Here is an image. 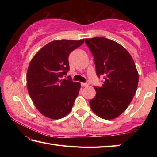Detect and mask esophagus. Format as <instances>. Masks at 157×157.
<instances>
[{
  "label": "esophagus",
  "instance_id": "esophagus-1",
  "mask_svg": "<svg viewBox=\"0 0 157 157\" xmlns=\"http://www.w3.org/2000/svg\"><path fill=\"white\" fill-rule=\"evenodd\" d=\"M89 84H87V83H81V86L82 87H86V86H88Z\"/></svg>",
  "mask_w": 157,
  "mask_h": 157
}]
</instances>
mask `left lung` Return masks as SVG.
<instances>
[{"instance_id": "8db88e82", "label": "left lung", "mask_w": 157, "mask_h": 157, "mask_svg": "<svg viewBox=\"0 0 157 157\" xmlns=\"http://www.w3.org/2000/svg\"><path fill=\"white\" fill-rule=\"evenodd\" d=\"M94 56L96 75H103L101 87L90 101L92 111L106 120L117 117L128 108L136 94L138 73L132 56L119 43L104 37L86 38Z\"/></svg>"}]
</instances>
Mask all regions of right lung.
I'll return each instance as SVG.
<instances>
[{
    "mask_svg": "<svg viewBox=\"0 0 157 157\" xmlns=\"http://www.w3.org/2000/svg\"><path fill=\"white\" fill-rule=\"evenodd\" d=\"M84 39L61 40L48 43L31 60L27 71V87L35 106L52 119L68 115L72 109L81 85L67 75L70 52L80 46ZM66 77V76H65Z\"/></svg>",
    "mask_w": 157,
    "mask_h": 157,
    "instance_id": "add662e5",
    "label": "right lung"
}]
</instances>
